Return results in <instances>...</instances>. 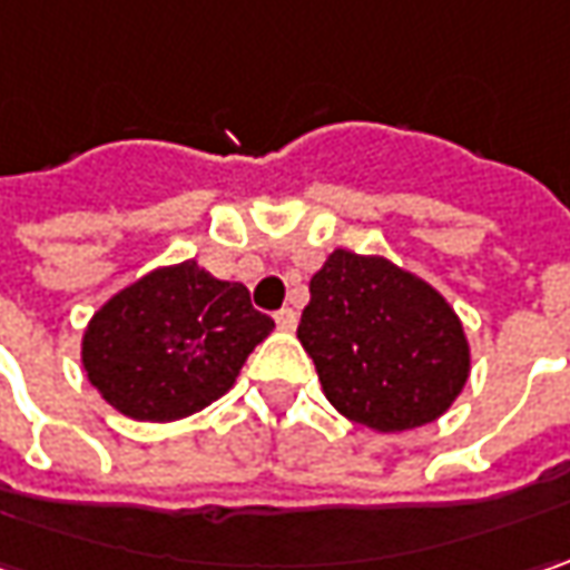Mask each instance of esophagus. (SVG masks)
Listing matches in <instances>:
<instances>
[{
	"mask_svg": "<svg viewBox=\"0 0 570 570\" xmlns=\"http://www.w3.org/2000/svg\"><path fill=\"white\" fill-rule=\"evenodd\" d=\"M274 322H277V328L281 332H293L296 328V322H299V315L293 309H281L277 315H274Z\"/></svg>",
	"mask_w": 570,
	"mask_h": 570,
	"instance_id": "esophagus-1",
	"label": "esophagus"
}]
</instances>
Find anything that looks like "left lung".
Returning <instances> with one entry per match:
<instances>
[{
  "instance_id": "obj_1",
  "label": "left lung",
  "mask_w": 570,
  "mask_h": 570,
  "mask_svg": "<svg viewBox=\"0 0 570 570\" xmlns=\"http://www.w3.org/2000/svg\"><path fill=\"white\" fill-rule=\"evenodd\" d=\"M296 337L325 399L380 433L431 424L469 380V341L453 306L380 255L334 248L309 281Z\"/></svg>"
}]
</instances>
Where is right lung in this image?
I'll use <instances>...</instances> for the list:
<instances>
[{"mask_svg": "<svg viewBox=\"0 0 570 570\" xmlns=\"http://www.w3.org/2000/svg\"><path fill=\"white\" fill-rule=\"evenodd\" d=\"M271 328L245 286L181 261L149 271L91 315L82 366L120 414L178 421L226 395Z\"/></svg>", "mask_w": 570, "mask_h": 570, "instance_id": "right-lung-1", "label": "right lung"}]
</instances>
